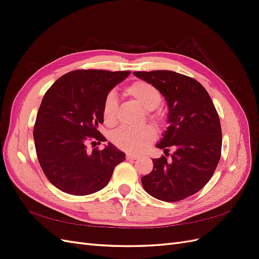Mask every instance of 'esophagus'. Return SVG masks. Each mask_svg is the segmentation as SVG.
<instances>
[{
	"label": "esophagus",
	"instance_id": "34e87169",
	"mask_svg": "<svg viewBox=\"0 0 259 259\" xmlns=\"http://www.w3.org/2000/svg\"><path fill=\"white\" fill-rule=\"evenodd\" d=\"M139 158H140L139 154H134V153H127L126 155H125V159H126L127 161H134Z\"/></svg>",
	"mask_w": 259,
	"mask_h": 259
}]
</instances>
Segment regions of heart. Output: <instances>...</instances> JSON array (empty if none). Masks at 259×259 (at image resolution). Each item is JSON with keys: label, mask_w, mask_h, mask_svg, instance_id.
I'll return each instance as SVG.
<instances>
[{"label": "heart", "mask_w": 259, "mask_h": 259, "mask_svg": "<svg viewBox=\"0 0 259 259\" xmlns=\"http://www.w3.org/2000/svg\"><path fill=\"white\" fill-rule=\"evenodd\" d=\"M125 95L134 99L136 103L148 111V119L156 126L162 127L166 123V115L158 107L162 103V94L151 83L135 81L124 90ZM103 119L108 126H113L117 120V101L113 94H108L103 105ZM155 138V132L151 126H144L138 130L120 128L113 136L112 142L124 151L137 152L143 150Z\"/></svg>", "instance_id": "b5f03b06"}]
</instances>
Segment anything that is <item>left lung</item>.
<instances>
[{"instance_id":"obj_1","label":"left lung","mask_w":259,"mask_h":259,"mask_svg":"<svg viewBox=\"0 0 259 259\" xmlns=\"http://www.w3.org/2000/svg\"><path fill=\"white\" fill-rule=\"evenodd\" d=\"M165 97L169 126L158 148L164 154L153 159L151 173L142 177L151 197L182 201L197 193L213 176L222 155V127L207 91L197 80L168 70L134 72ZM177 150L167 159L168 148Z\"/></svg>"}]
</instances>
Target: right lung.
<instances>
[{
	"mask_svg": "<svg viewBox=\"0 0 259 259\" xmlns=\"http://www.w3.org/2000/svg\"><path fill=\"white\" fill-rule=\"evenodd\" d=\"M130 71L74 70L60 76L45 93L36 114L33 138L43 173L58 189L88 195L103 189L125 154L112 144L88 151V143L107 142L98 131L104 123L106 96Z\"/></svg>",
	"mask_w": 259,
	"mask_h": 259,
	"instance_id": "1",
	"label": "right lung"
}]
</instances>
